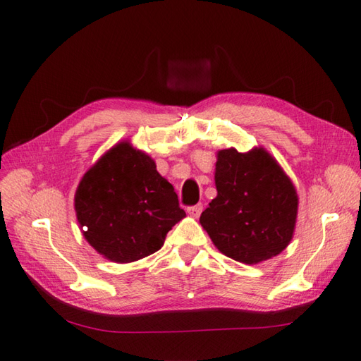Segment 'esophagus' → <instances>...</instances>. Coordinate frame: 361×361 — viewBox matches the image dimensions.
I'll list each match as a JSON object with an SVG mask.
<instances>
[{
	"mask_svg": "<svg viewBox=\"0 0 361 361\" xmlns=\"http://www.w3.org/2000/svg\"><path fill=\"white\" fill-rule=\"evenodd\" d=\"M202 211H203V204L202 203H198L195 206H189V208H188V214H189V216H192V217L200 216Z\"/></svg>",
	"mask_w": 361,
	"mask_h": 361,
	"instance_id": "obj_1",
	"label": "esophagus"
}]
</instances>
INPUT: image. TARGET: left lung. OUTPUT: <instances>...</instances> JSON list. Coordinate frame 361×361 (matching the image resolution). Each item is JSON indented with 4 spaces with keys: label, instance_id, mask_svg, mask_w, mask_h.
Instances as JSON below:
<instances>
[{
    "label": "left lung",
    "instance_id": "left-lung-1",
    "mask_svg": "<svg viewBox=\"0 0 361 361\" xmlns=\"http://www.w3.org/2000/svg\"><path fill=\"white\" fill-rule=\"evenodd\" d=\"M217 197L200 216L214 245L242 264H257L286 250L293 235L298 195L288 176L264 149L220 150Z\"/></svg>",
    "mask_w": 361,
    "mask_h": 361
}]
</instances>
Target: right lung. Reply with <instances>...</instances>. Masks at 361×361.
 Returning <instances> with one entry per match:
<instances>
[{"label": "right lung", "mask_w": 361, "mask_h": 361, "mask_svg": "<svg viewBox=\"0 0 361 361\" xmlns=\"http://www.w3.org/2000/svg\"><path fill=\"white\" fill-rule=\"evenodd\" d=\"M74 206L88 243L119 264L153 255L186 217L155 161L128 142L114 145L83 175Z\"/></svg>", "instance_id": "1"}]
</instances>
